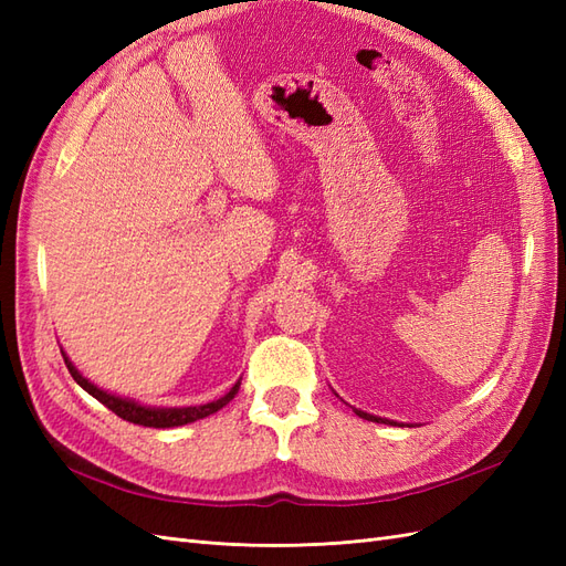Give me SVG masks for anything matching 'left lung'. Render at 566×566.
Listing matches in <instances>:
<instances>
[{"mask_svg": "<svg viewBox=\"0 0 566 566\" xmlns=\"http://www.w3.org/2000/svg\"><path fill=\"white\" fill-rule=\"evenodd\" d=\"M356 410V408H354ZM356 416L358 418H364V420H370V422H391V420H385V418H378V416H370V413H364V410H356ZM394 424V422H391Z\"/></svg>", "mask_w": 566, "mask_h": 566, "instance_id": "obj_1", "label": "left lung"}]
</instances>
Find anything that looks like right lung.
<instances>
[{
	"label": "right lung",
	"mask_w": 566,
	"mask_h": 566,
	"mask_svg": "<svg viewBox=\"0 0 566 566\" xmlns=\"http://www.w3.org/2000/svg\"><path fill=\"white\" fill-rule=\"evenodd\" d=\"M61 354H63V361H65L67 370H71V375H73V380L84 391H90L96 401H101L106 408H111L117 418H123V420L134 422V424H144V427H158V430H165V427H179V424H188V422H196V420L208 418V416L217 413L219 408H224L235 397L238 389H241V380H238L224 394V397L217 399V401H210V403L184 406V408H153V406H142L139 401L115 397V394H108L106 389H98L94 382H90L87 378H82V373L71 364V358L65 356L63 349H61Z\"/></svg>",
	"instance_id": "right-lung-1"
}]
</instances>
